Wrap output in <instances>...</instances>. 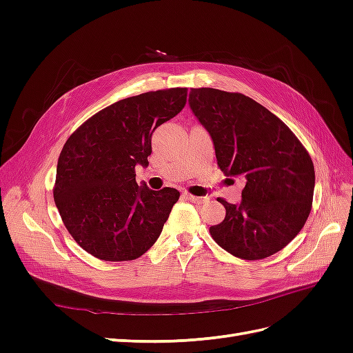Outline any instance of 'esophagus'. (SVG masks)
I'll return each instance as SVG.
<instances>
[{
	"label": "esophagus",
	"instance_id": "obj_1",
	"mask_svg": "<svg viewBox=\"0 0 353 353\" xmlns=\"http://www.w3.org/2000/svg\"><path fill=\"white\" fill-rule=\"evenodd\" d=\"M183 197L190 200V201H194V203H206L208 201L206 197H197V196H193V194H190V193H183Z\"/></svg>",
	"mask_w": 353,
	"mask_h": 353
}]
</instances>
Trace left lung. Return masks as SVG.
<instances>
[{
  "instance_id": "8db88e82",
  "label": "left lung",
  "mask_w": 353,
  "mask_h": 353,
  "mask_svg": "<svg viewBox=\"0 0 353 353\" xmlns=\"http://www.w3.org/2000/svg\"><path fill=\"white\" fill-rule=\"evenodd\" d=\"M188 103L212 138L219 169L244 181L239 205L218 199L227 213L209 228L212 239L245 261L280 252L312 208L311 156L281 119L243 94L191 88Z\"/></svg>"
}]
</instances>
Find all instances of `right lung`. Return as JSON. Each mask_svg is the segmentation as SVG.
<instances>
[{"mask_svg": "<svg viewBox=\"0 0 353 353\" xmlns=\"http://www.w3.org/2000/svg\"><path fill=\"white\" fill-rule=\"evenodd\" d=\"M187 103V88L144 92L91 116L63 147L54 201L83 250L101 261H134L159 239L179 191L138 187L135 166H148L152 135Z\"/></svg>", "mask_w": 353, "mask_h": 353, "instance_id": "obj_1", "label": "right lung"}]
</instances>
